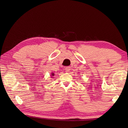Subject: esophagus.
<instances>
[{
  "label": "esophagus",
  "instance_id": "obj_1",
  "mask_svg": "<svg viewBox=\"0 0 128 128\" xmlns=\"http://www.w3.org/2000/svg\"><path fill=\"white\" fill-rule=\"evenodd\" d=\"M70 67H65V71L66 72H69V71H70Z\"/></svg>",
  "mask_w": 128,
  "mask_h": 128
}]
</instances>
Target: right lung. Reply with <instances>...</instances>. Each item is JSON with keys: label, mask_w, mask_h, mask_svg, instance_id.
Listing matches in <instances>:
<instances>
[{"label": "right lung", "mask_w": 128, "mask_h": 128, "mask_svg": "<svg viewBox=\"0 0 128 128\" xmlns=\"http://www.w3.org/2000/svg\"><path fill=\"white\" fill-rule=\"evenodd\" d=\"M54 73H52V74H51V77L50 78H52V76H54Z\"/></svg>", "instance_id": "add662e5"}]
</instances>
